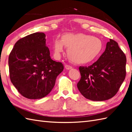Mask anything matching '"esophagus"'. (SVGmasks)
<instances>
[{"label": "esophagus", "instance_id": "34e87169", "mask_svg": "<svg viewBox=\"0 0 132 132\" xmlns=\"http://www.w3.org/2000/svg\"><path fill=\"white\" fill-rule=\"evenodd\" d=\"M65 68L67 70H69V69H71L72 68V67L71 66V65H65Z\"/></svg>", "mask_w": 132, "mask_h": 132}]
</instances>
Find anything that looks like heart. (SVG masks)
I'll return each mask as SVG.
<instances>
[{
  "instance_id": "b5f03b06",
  "label": "heart",
  "mask_w": 132,
  "mask_h": 132,
  "mask_svg": "<svg viewBox=\"0 0 132 132\" xmlns=\"http://www.w3.org/2000/svg\"><path fill=\"white\" fill-rule=\"evenodd\" d=\"M63 46L68 49L70 60L77 64L92 62L100 55L103 43L100 39L82 33H67L61 40L56 39L53 43L54 54L59 56L63 51Z\"/></svg>"
}]
</instances>
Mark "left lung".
Wrapping results in <instances>:
<instances>
[{
	"instance_id": "obj_1",
	"label": "left lung",
	"mask_w": 132,
	"mask_h": 132,
	"mask_svg": "<svg viewBox=\"0 0 132 132\" xmlns=\"http://www.w3.org/2000/svg\"><path fill=\"white\" fill-rule=\"evenodd\" d=\"M125 55L118 43L110 39L98 60L89 67H80L78 89L93 101L108 100L118 93L126 76Z\"/></svg>"
}]
</instances>
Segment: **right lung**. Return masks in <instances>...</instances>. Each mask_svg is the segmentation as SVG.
Returning <instances> with one entry per match:
<instances>
[{"mask_svg":"<svg viewBox=\"0 0 132 132\" xmlns=\"http://www.w3.org/2000/svg\"><path fill=\"white\" fill-rule=\"evenodd\" d=\"M46 40L43 33L28 35L15 43L9 55L11 81L26 98L37 99L47 95L64 69L62 63L51 59Z\"/></svg>","mask_w":132,"mask_h":132,"instance_id":"1","label":"right lung"}]
</instances>
